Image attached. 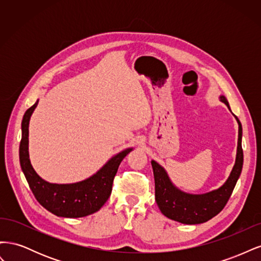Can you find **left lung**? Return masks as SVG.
I'll list each match as a JSON object with an SVG mask.
<instances>
[{
  "mask_svg": "<svg viewBox=\"0 0 261 261\" xmlns=\"http://www.w3.org/2000/svg\"><path fill=\"white\" fill-rule=\"evenodd\" d=\"M220 99L230 109L225 97L222 96ZM236 121L239 123V141L235 165L224 185L217 191L204 195H189L180 192L173 186L167 172L161 165L151 161L155 185V201L165 217L184 224H199L216 217L225 207L241 175L244 160L242 124L238 117Z\"/></svg>",
  "mask_w": 261,
  "mask_h": 261,
  "instance_id": "left-lung-1",
  "label": "left lung"
}]
</instances>
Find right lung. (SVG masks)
Instances as JSON below:
<instances>
[{
	"label": "right lung",
	"mask_w": 261,
	"mask_h": 261,
	"mask_svg": "<svg viewBox=\"0 0 261 261\" xmlns=\"http://www.w3.org/2000/svg\"><path fill=\"white\" fill-rule=\"evenodd\" d=\"M36 103L30 107L21 122L19 161L31 192L38 202L53 215L64 218H82L97 212L109 199L118 165L132 149L113 156L93 176L75 184H51L42 179L34 170L28 153V126Z\"/></svg>",
	"instance_id": "right-lung-1"
}]
</instances>
